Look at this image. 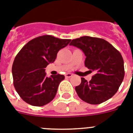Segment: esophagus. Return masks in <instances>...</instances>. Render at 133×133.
Returning a JSON list of instances; mask_svg holds the SVG:
<instances>
[{
	"label": "esophagus",
	"instance_id": "1",
	"mask_svg": "<svg viewBox=\"0 0 133 133\" xmlns=\"http://www.w3.org/2000/svg\"><path fill=\"white\" fill-rule=\"evenodd\" d=\"M72 76H73V75H72V74L68 73V74H66L65 75V78H71V77H72Z\"/></svg>",
	"mask_w": 133,
	"mask_h": 133
}]
</instances>
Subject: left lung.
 Returning a JSON list of instances; mask_svg holds the SVG:
<instances>
[{"instance_id": "obj_1", "label": "left lung", "mask_w": 133, "mask_h": 133, "mask_svg": "<svg viewBox=\"0 0 133 133\" xmlns=\"http://www.w3.org/2000/svg\"><path fill=\"white\" fill-rule=\"evenodd\" d=\"M70 45L79 48L86 55L84 64L91 72L88 82L81 78L75 87L79 97L90 104H100L114 95L124 77V60L121 54L104 39L82 36L72 40Z\"/></svg>"}]
</instances>
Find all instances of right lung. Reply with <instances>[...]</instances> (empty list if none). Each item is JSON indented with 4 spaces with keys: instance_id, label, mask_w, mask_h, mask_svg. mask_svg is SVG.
<instances>
[{
    "instance_id": "1",
    "label": "right lung",
    "mask_w": 133,
    "mask_h": 133,
    "mask_svg": "<svg viewBox=\"0 0 133 133\" xmlns=\"http://www.w3.org/2000/svg\"><path fill=\"white\" fill-rule=\"evenodd\" d=\"M70 41L51 35L41 36L29 41L17 53L12 66L13 84L25 102L40 107L54 99L65 76L58 74L47 77L44 68L54 62L58 51Z\"/></svg>"
}]
</instances>
